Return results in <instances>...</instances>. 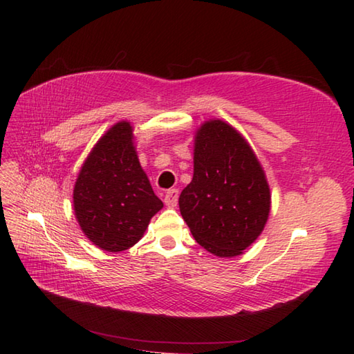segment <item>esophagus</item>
Wrapping results in <instances>:
<instances>
[{"label": "esophagus", "mask_w": 354, "mask_h": 354, "mask_svg": "<svg viewBox=\"0 0 354 354\" xmlns=\"http://www.w3.org/2000/svg\"><path fill=\"white\" fill-rule=\"evenodd\" d=\"M178 194H179V192L176 189H171L169 192H165V194H164V204L167 205L169 208L176 207V204H178Z\"/></svg>", "instance_id": "34e87169"}]
</instances>
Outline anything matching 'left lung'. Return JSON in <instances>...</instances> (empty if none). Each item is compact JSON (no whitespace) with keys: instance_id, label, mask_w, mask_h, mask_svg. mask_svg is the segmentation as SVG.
Here are the masks:
<instances>
[{"instance_id":"8db88e82","label":"left lung","mask_w":354,"mask_h":354,"mask_svg":"<svg viewBox=\"0 0 354 354\" xmlns=\"http://www.w3.org/2000/svg\"><path fill=\"white\" fill-rule=\"evenodd\" d=\"M179 209L194 240L217 257H237L261 234L270 212L269 184L250 142L223 120L194 133L193 179Z\"/></svg>"}]
</instances>
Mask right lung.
<instances>
[{"label": "right lung", "instance_id": "1", "mask_svg": "<svg viewBox=\"0 0 354 354\" xmlns=\"http://www.w3.org/2000/svg\"><path fill=\"white\" fill-rule=\"evenodd\" d=\"M74 214L91 242L108 252L129 250L162 208L142 170L131 122L103 133L82 164L73 190Z\"/></svg>", "mask_w": 354, "mask_h": 354}]
</instances>
